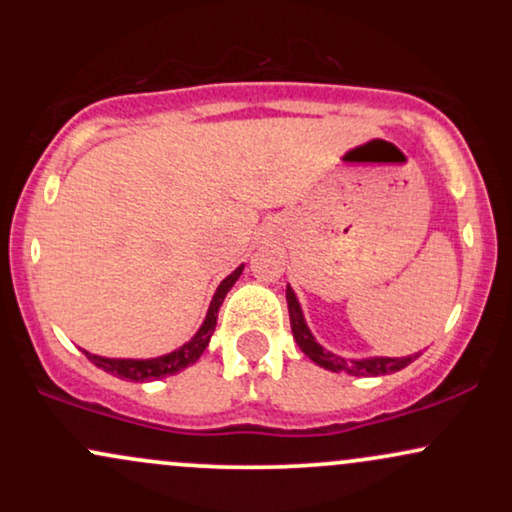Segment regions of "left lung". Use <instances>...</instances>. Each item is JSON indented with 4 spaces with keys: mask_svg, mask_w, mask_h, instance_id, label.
Instances as JSON below:
<instances>
[{
    "mask_svg": "<svg viewBox=\"0 0 512 512\" xmlns=\"http://www.w3.org/2000/svg\"><path fill=\"white\" fill-rule=\"evenodd\" d=\"M286 303H289V317H291V332L296 344L301 346V351L310 361H315L317 366L332 370V373H349L356 375V378H375V375H387L397 373V370L407 368L416 356H404V358H387V356H375V358H361V361H346V358L332 354V351H325L320 344L315 342L313 332L305 325V317L301 310V303H298L296 293H293L291 286H286Z\"/></svg>",
    "mask_w": 512,
    "mask_h": 512,
    "instance_id": "left-lung-1",
    "label": "left lung"
}]
</instances>
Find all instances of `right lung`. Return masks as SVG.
<instances>
[{
    "label": "right lung",
    "mask_w": 512,
    "mask_h": 512,
    "mask_svg": "<svg viewBox=\"0 0 512 512\" xmlns=\"http://www.w3.org/2000/svg\"><path fill=\"white\" fill-rule=\"evenodd\" d=\"M240 274H243V264H240L236 272L228 274L226 279L221 281L219 289L214 293V298H211V305L207 310V317H204L202 327H199L195 337H192L187 344H182L180 349L170 351V354L158 356V358H103L96 354H88V351H84V354L88 356V361L96 363V366L103 368L105 373H113L122 380H132V383H149V380H158V378H166V375L180 373V370L192 366V363H195L197 358L204 354V349L209 346L211 334L216 330V317H219L223 298H226V293L231 291V286L236 284Z\"/></svg>",
    "instance_id": "add662e5"
}]
</instances>
